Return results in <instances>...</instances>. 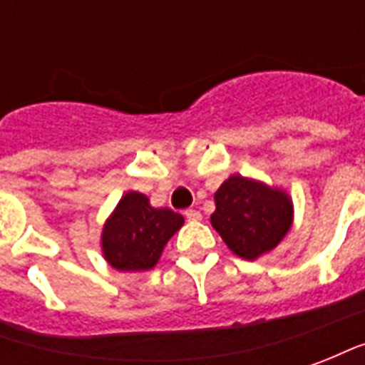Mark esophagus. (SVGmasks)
I'll return each instance as SVG.
<instances>
[{"mask_svg":"<svg viewBox=\"0 0 365 365\" xmlns=\"http://www.w3.org/2000/svg\"><path fill=\"white\" fill-rule=\"evenodd\" d=\"M183 215H185V219H187V221H201V213L195 211V209H187Z\"/></svg>","mask_w":365,"mask_h":365,"instance_id":"1","label":"esophagus"}]
</instances>
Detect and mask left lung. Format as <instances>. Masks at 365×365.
I'll return each mask as SVG.
<instances>
[{
    "label": "left lung",
    "mask_w": 365,
    "mask_h": 365,
    "mask_svg": "<svg viewBox=\"0 0 365 365\" xmlns=\"http://www.w3.org/2000/svg\"><path fill=\"white\" fill-rule=\"evenodd\" d=\"M293 203L285 191L242 175H230L215 193L213 229L232 252L256 260L289 232Z\"/></svg>",
    "instance_id": "left-lung-1"
}]
</instances>
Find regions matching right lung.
<instances>
[{"mask_svg":"<svg viewBox=\"0 0 365 365\" xmlns=\"http://www.w3.org/2000/svg\"><path fill=\"white\" fill-rule=\"evenodd\" d=\"M182 225L180 213L156 209L146 195L128 191L103 225V258L119 272L152 269L158 264L168 240L182 229Z\"/></svg>","mask_w":365,"mask_h":365,"instance_id":"right-lung-1","label":"right lung"}]
</instances>
